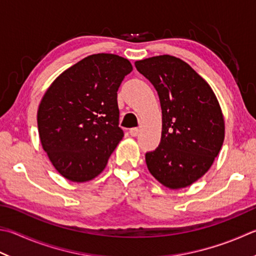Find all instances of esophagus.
Listing matches in <instances>:
<instances>
[{
    "mask_svg": "<svg viewBox=\"0 0 256 256\" xmlns=\"http://www.w3.org/2000/svg\"><path fill=\"white\" fill-rule=\"evenodd\" d=\"M138 132H139V129H138V128H136V127H134V128H132V129L129 130V134H132V137H136L137 134H138Z\"/></svg>",
    "mask_w": 256,
    "mask_h": 256,
    "instance_id": "34e87169",
    "label": "esophagus"
}]
</instances>
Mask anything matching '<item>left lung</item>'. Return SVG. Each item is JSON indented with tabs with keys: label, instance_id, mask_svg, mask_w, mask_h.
<instances>
[{
	"label": "left lung",
	"instance_id": "left-lung-1",
	"mask_svg": "<svg viewBox=\"0 0 256 256\" xmlns=\"http://www.w3.org/2000/svg\"><path fill=\"white\" fill-rule=\"evenodd\" d=\"M160 100L159 146L146 152L148 170L164 186L192 185L213 165L224 142V118L210 84L185 61L158 56L134 62Z\"/></svg>",
	"mask_w": 256,
	"mask_h": 256
}]
</instances>
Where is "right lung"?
<instances>
[{
    "label": "right lung",
    "mask_w": 256,
    "mask_h": 256,
    "mask_svg": "<svg viewBox=\"0 0 256 256\" xmlns=\"http://www.w3.org/2000/svg\"><path fill=\"white\" fill-rule=\"evenodd\" d=\"M132 66L122 56L98 53L53 81L38 106L41 144L66 180H94L124 137L117 91Z\"/></svg>",
    "instance_id": "obj_1"
}]
</instances>
